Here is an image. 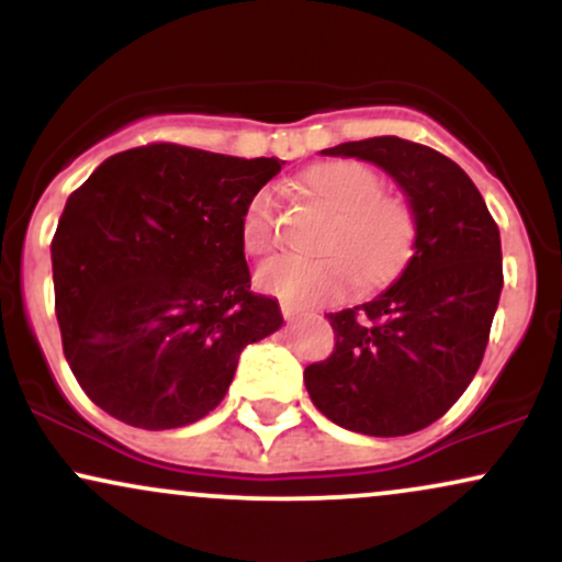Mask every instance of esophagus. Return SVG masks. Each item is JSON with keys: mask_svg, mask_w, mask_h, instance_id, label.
<instances>
[{"mask_svg": "<svg viewBox=\"0 0 562 562\" xmlns=\"http://www.w3.org/2000/svg\"><path fill=\"white\" fill-rule=\"evenodd\" d=\"M299 314H301L299 306H293V303H282V317L293 319V317H299Z\"/></svg>", "mask_w": 562, "mask_h": 562, "instance_id": "obj_1", "label": "esophagus"}]
</instances>
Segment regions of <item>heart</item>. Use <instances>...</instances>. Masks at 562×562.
<instances>
[{
  "mask_svg": "<svg viewBox=\"0 0 562 562\" xmlns=\"http://www.w3.org/2000/svg\"><path fill=\"white\" fill-rule=\"evenodd\" d=\"M301 187L335 211L319 240L327 254L267 261L256 274L267 293L293 306H322L344 299L353 277L362 288H378L402 272L415 243V218L402 198L380 190L375 169L348 158L322 160L301 173ZM240 243L250 256H267L277 245L272 187L245 200Z\"/></svg>",
  "mask_w": 562,
  "mask_h": 562,
  "instance_id": "obj_1",
  "label": "heart"
}]
</instances>
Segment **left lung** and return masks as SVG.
Returning <instances> with one entry per match:
<instances>
[{"mask_svg":"<svg viewBox=\"0 0 562 562\" xmlns=\"http://www.w3.org/2000/svg\"><path fill=\"white\" fill-rule=\"evenodd\" d=\"M325 156L391 173L415 216L404 272L378 299L327 314L335 348L303 370L327 420L364 436L428 428L479 372L502 293L499 227L454 160L402 137L344 142Z\"/></svg>","mask_w":562,"mask_h":562,"instance_id":"1","label":"left lung"}]
</instances>
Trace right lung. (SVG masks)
Returning a JSON list of instances; mask_svg holds the SVG:
<instances>
[{
    "label": "right lung",
    "instance_id": "add662e5",
    "mask_svg": "<svg viewBox=\"0 0 562 562\" xmlns=\"http://www.w3.org/2000/svg\"><path fill=\"white\" fill-rule=\"evenodd\" d=\"M285 160L153 142L70 192L53 237L63 351L92 402L145 430L216 409L248 344L280 330L250 290L245 200Z\"/></svg>",
    "mask_w": 562,
    "mask_h": 562
}]
</instances>
